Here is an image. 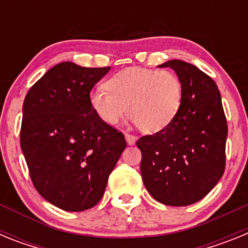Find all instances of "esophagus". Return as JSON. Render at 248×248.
I'll return each instance as SVG.
<instances>
[{
	"instance_id": "34e87169",
	"label": "esophagus",
	"mask_w": 248,
	"mask_h": 248,
	"mask_svg": "<svg viewBox=\"0 0 248 248\" xmlns=\"http://www.w3.org/2000/svg\"><path fill=\"white\" fill-rule=\"evenodd\" d=\"M125 139L126 143H128L129 145H133V144H135V141H137V137H134L133 134H128V133L125 134Z\"/></svg>"
}]
</instances>
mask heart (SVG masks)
Instances as JSON below:
<instances>
[{"mask_svg":"<svg viewBox=\"0 0 248 248\" xmlns=\"http://www.w3.org/2000/svg\"><path fill=\"white\" fill-rule=\"evenodd\" d=\"M105 89L89 95L92 109L109 125L128 113L145 134L168 128L183 104L184 87L177 74L166 69L133 67L118 72L105 82Z\"/></svg>","mask_w":248,"mask_h":248,"instance_id":"1","label":"heart"}]
</instances>
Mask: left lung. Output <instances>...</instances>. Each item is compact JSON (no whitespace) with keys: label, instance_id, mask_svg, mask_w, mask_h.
<instances>
[{"label":"left lung","instance_id":"1","mask_svg":"<svg viewBox=\"0 0 248 248\" xmlns=\"http://www.w3.org/2000/svg\"><path fill=\"white\" fill-rule=\"evenodd\" d=\"M159 67L176 72L184 87L183 104L168 128L137 141L141 151L140 171L155 200L187 206L205 198L223 175L226 117L211 77L179 59Z\"/></svg>","mask_w":248,"mask_h":248}]
</instances>
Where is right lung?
<instances>
[{"mask_svg":"<svg viewBox=\"0 0 248 248\" xmlns=\"http://www.w3.org/2000/svg\"><path fill=\"white\" fill-rule=\"evenodd\" d=\"M109 69L59 63L23 102L19 140L31 180L43 199L65 211L99 202L126 146L124 134L105 124L89 103Z\"/></svg>","mask_w":248,"mask_h":248,"instance_id":"obj_1","label":"right lung"}]
</instances>
